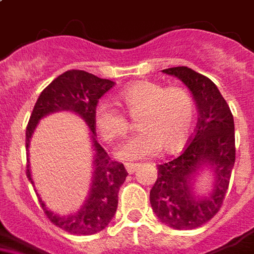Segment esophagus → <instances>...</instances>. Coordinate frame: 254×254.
I'll use <instances>...</instances> for the list:
<instances>
[{"label":"esophagus","mask_w":254,"mask_h":254,"mask_svg":"<svg viewBox=\"0 0 254 254\" xmlns=\"http://www.w3.org/2000/svg\"><path fill=\"white\" fill-rule=\"evenodd\" d=\"M125 168H127V173H134V172H135V170L138 169V168H139V164H134V163H127V164H125Z\"/></svg>","instance_id":"34e87169"}]
</instances>
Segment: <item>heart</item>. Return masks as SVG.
<instances>
[{
	"label": "heart",
	"instance_id": "obj_1",
	"mask_svg": "<svg viewBox=\"0 0 254 254\" xmlns=\"http://www.w3.org/2000/svg\"><path fill=\"white\" fill-rule=\"evenodd\" d=\"M127 115L137 119L139 133L124 143L119 156L138 160L180 150L189 139L195 120V103L182 87H167L152 81L131 84L119 95ZM94 123L107 142L123 139L129 131V119L115 104L102 101L94 110Z\"/></svg>",
	"mask_w": 254,
	"mask_h": 254
}]
</instances>
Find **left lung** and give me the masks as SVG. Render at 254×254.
<instances>
[{
	"label": "left lung",
	"mask_w": 254,
	"mask_h": 254,
	"mask_svg": "<svg viewBox=\"0 0 254 254\" xmlns=\"http://www.w3.org/2000/svg\"><path fill=\"white\" fill-rule=\"evenodd\" d=\"M164 73L180 78L192 93L199 110L196 129L180 156L157 167L150 203L159 219L176 230H192L216 216L229 189L235 164L234 117L212 80L189 67H173ZM201 166L215 174L209 195H195L192 178Z\"/></svg>",
	"instance_id": "left-lung-1"
}]
</instances>
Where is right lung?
Returning a JSON list of instances; mask_svg holds the SVG:
<instances>
[{"label": "right lung", "instance_id": "1", "mask_svg": "<svg viewBox=\"0 0 254 254\" xmlns=\"http://www.w3.org/2000/svg\"><path fill=\"white\" fill-rule=\"evenodd\" d=\"M114 85V81L97 77L94 74L80 69H71L62 73L42 90L32 111L25 130L27 151L38 121L53 112H74L84 119L91 130L90 134L95 151L94 174L90 192L81 209L71 216H59L49 210L38 196V201L46 217L59 229L73 235H93L107 227L116 213L119 189L125 182L127 176L124 164L111 159L95 138L97 133L94 110L99 98L103 97ZM25 172L28 180L33 183L29 172V164H27Z\"/></svg>", "mask_w": 254, "mask_h": 254}]
</instances>
